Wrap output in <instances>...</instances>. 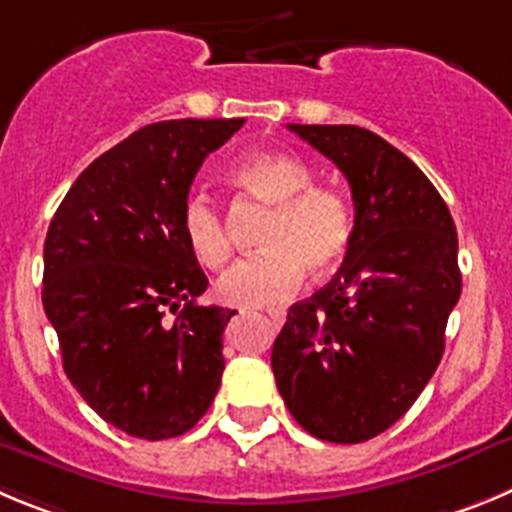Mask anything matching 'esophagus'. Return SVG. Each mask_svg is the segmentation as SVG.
Instances as JSON below:
<instances>
[{
  "mask_svg": "<svg viewBox=\"0 0 512 512\" xmlns=\"http://www.w3.org/2000/svg\"><path fill=\"white\" fill-rule=\"evenodd\" d=\"M267 315H270V318H272L275 328H280L285 323V313L280 308H270V310H267Z\"/></svg>",
  "mask_w": 512,
  "mask_h": 512,
  "instance_id": "1",
  "label": "esophagus"
}]
</instances>
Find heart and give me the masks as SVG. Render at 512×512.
<instances>
[{
  "label": "heart",
  "mask_w": 512,
  "mask_h": 512,
  "mask_svg": "<svg viewBox=\"0 0 512 512\" xmlns=\"http://www.w3.org/2000/svg\"><path fill=\"white\" fill-rule=\"evenodd\" d=\"M229 176L252 197L272 204V217L262 234L265 252L240 260L219 278L222 303L270 305L298 288L303 270L326 275L343 260L353 237L351 204L338 189L315 186L305 161L267 151L240 161ZM181 234L191 257L207 270H217L232 255L222 214L202 194L186 199Z\"/></svg>",
  "instance_id": "heart-1"
}]
</instances>
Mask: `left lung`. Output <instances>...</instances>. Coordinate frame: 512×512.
Masks as SVG:
<instances>
[{"label": "left lung", "mask_w": 512, "mask_h": 512, "mask_svg": "<svg viewBox=\"0 0 512 512\" xmlns=\"http://www.w3.org/2000/svg\"><path fill=\"white\" fill-rule=\"evenodd\" d=\"M288 128L343 171L356 217L341 270L288 310L272 371L305 432L358 444L404 417L437 371L462 293L457 229L432 181L376 133Z\"/></svg>", "instance_id": "1"}]
</instances>
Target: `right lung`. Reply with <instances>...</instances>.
Segmentation results:
<instances>
[{
	"label": "right lung",
	"instance_id": "1",
	"mask_svg": "<svg viewBox=\"0 0 512 512\" xmlns=\"http://www.w3.org/2000/svg\"><path fill=\"white\" fill-rule=\"evenodd\" d=\"M245 118L161 121L75 179L45 240L42 305L70 384L136 439L179 437L222 381L234 310L199 305L209 280L181 234L191 181Z\"/></svg>",
	"mask_w": 512,
	"mask_h": 512
}]
</instances>
